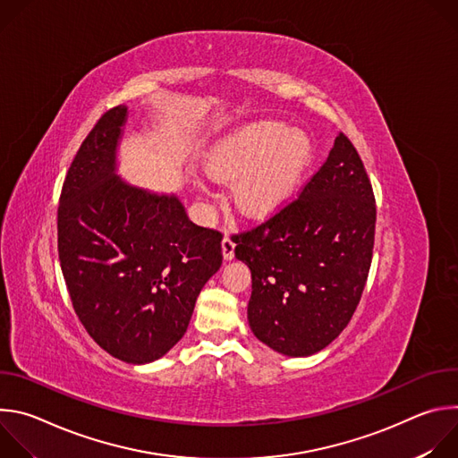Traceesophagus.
I'll use <instances>...</instances> for the list:
<instances>
[{
  "label": "esophagus",
  "mask_w": 458,
  "mask_h": 458,
  "mask_svg": "<svg viewBox=\"0 0 458 458\" xmlns=\"http://www.w3.org/2000/svg\"><path fill=\"white\" fill-rule=\"evenodd\" d=\"M221 246H223V257H225V260H232V259H233V250H235L233 239L228 237V235H225Z\"/></svg>",
  "instance_id": "obj_1"
}]
</instances>
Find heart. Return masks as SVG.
Segmentation results:
<instances>
[{"label":"heart","instance_id":"obj_1","mask_svg":"<svg viewBox=\"0 0 458 458\" xmlns=\"http://www.w3.org/2000/svg\"><path fill=\"white\" fill-rule=\"evenodd\" d=\"M311 159L310 140L281 121L251 123L225 138L208 157V172L233 184L237 208L263 217L279 208Z\"/></svg>","mask_w":458,"mask_h":458}]
</instances>
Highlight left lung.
Masks as SVG:
<instances>
[{
	"mask_svg": "<svg viewBox=\"0 0 458 458\" xmlns=\"http://www.w3.org/2000/svg\"><path fill=\"white\" fill-rule=\"evenodd\" d=\"M375 198L362 159L341 132L299 198L235 241L251 272L253 335L288 357H308L346 328L366 286Z\"/></svg>",
	"mask_w": 458,
	"mask_h": 458,
	"instance_id": "1",
	"label": "left lung"
}]
</instances>
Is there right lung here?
<instances>
[{"label":"right lung","instance_id":"1","mask_svg":"<svg viewBox=\"0 0 458 458\" xmlns=\"http://www.w3.org/2000/svg\"><path fill=\"white\" fill-rule=\"evenodd\" d=\"M128 108L101 115L81 143L57 208L61 272L76 315L112 357L147 364L186 334L221 268L217 230L193 225L177 195L123 181L117 145Z\"/></svg>","mask_w":458,"mask_h":458}]
</instances>
